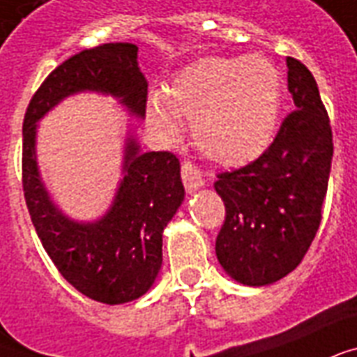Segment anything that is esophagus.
Listing matches in <instances>:
<instances>
[{
  "label": "esophagus",
  "instance_id": "esophagus-1",
  "mask_svg": "<svg viewBox=\"0 0 357 357\" xmlns=\"http://www.w3.org/2000/svg\"><path fill=\"white\" fill-rule=\"evenodd\" d=\"M181 173H182V182H184V188H186L190 193L195 192V190H199L201 186H204L203 173H201V169H199L195 164H192V162H184V164H182Z\"/></svg>",
  "mask_w": 357,
  "mask_h": 357
}]
</instances>
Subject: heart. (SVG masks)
I'll return each instance as SVG.
<instances>
[{
    "instance_id": "b5f03b06",
    "label": "heart",
    "mask_w": 357,
    "mask_h": 357,
    "mask_svg": "<svg viewBox=\"0 0 357 357\" xmlns=\"http://www.w3.org/2000/svg\"><path fill=\"white\" fill-rule=\"evenodd\" d=\"M281 104L278 68L262 57H204L171 78L164 96L149 98V123L165 135L193 119L192 134L208 158L244 165L272 143Z\"/></svg>"
}]
</instances>
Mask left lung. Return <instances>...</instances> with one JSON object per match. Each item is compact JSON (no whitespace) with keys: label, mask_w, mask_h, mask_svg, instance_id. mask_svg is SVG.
<instances>
[{"label":"left lung","mask_w":357,"mask_h":357,"mask_svg":"<svg viewBox=\"0 0 357 357\" xmlns=\"http://www.w3.org/2000/svg\"><path fill=\"white\" fill-rule=\"evenodd\" d=\"M294 112L251 164L218 175L225 222L216 238L223 270L238 283L270 284L302 262L319 231L333 139L313 74L287 57Z\"/></svg>","instance_id":"obj_1"}]
</instances>
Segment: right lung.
I'll list each match as a JSON object with an SVG mask.
<instances>
[{"instance_id":"right-lung-1","label":"right lung","mask_w":357,"mask_h":357,"mask_svg":"<svg viewBox=\"0 0 357 357\" xmlns=\"http://www.w3.org/2000/svg\"><path fill=\"white\" fill-rule=\"evenodd\" d=\"M95 91L121 100L132 115L147 109V79L137 46L100 44L63 61L33 95L24 117L22 186L38 238L61 275L96 302L126 303L153 287L162 266V233L184 201L181 162L173 153H141L130 135L124 178L112 208L98 222L66 218L50 199L37 167V123L63 98Z\"/></svg>"}]
</instances>
